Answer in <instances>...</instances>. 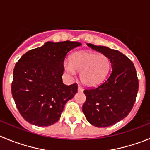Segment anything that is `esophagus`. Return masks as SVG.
I'll return each instance as SVG.
<instances>
[{
    "mask_svg": "<svg viewBox=\"0 0 150 150\" xmlns=\"http://www.w3.org/2000/svg\"><path fill=\"white\" fill-rule=\"evenodd\" d=\"M78 92H83V88H82L81 87H80V86H78Z\"/></svg>",
    "mask_w": 150,
    "mask_h": 150,
    "instance_id": "obj_1",
    "label": "esophagus"
}]
</instances>
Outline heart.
<instances>
[{"mask_svg":"<svg viewBox=\"0 0 150 150\" xmlns=\"http://www.w3.org/2000/svg\"><path fill=\"white\" fill-rule=\"evenodd\" d=\"M66 72L75 75L81 72L82 83L88 87H96L105 79L110 69V62L107 56L89 51H79L71 55L69 60L63 63Z\"/></svg>","mask_w":150,"mask_h":150,"instance_id":"b5f03b06","label":"heart"}]
</instances>
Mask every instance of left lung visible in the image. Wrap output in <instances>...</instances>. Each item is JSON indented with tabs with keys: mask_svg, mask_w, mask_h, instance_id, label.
<instances>
[{
	"mask_svg": "<svg viewBox=\"0 0 150 150\" xmlns=\"http://www.w3.org/2000/svg\"><path fill=\"white\" fill-rule=\"evenodd\" d=\"M87 45L108 57L112 72L96 88L83 91L86 102L82 111L91 125L108 127L122 120L132 110L138 91L137 72L134 63L117 50L90 43Z\"/></svg>",
	"mask_w": 150,
	"mask_h": 150,
	"instance_id": "8db88e82",
	"label": "left lung"
}]
</instances>
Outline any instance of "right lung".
<instances>
[{
  "mask_svg": "<svg viewBox=\"0 0 150 150\" xmlns=\"http://www.w3.org/2000/svg\"><path fill=\"white\" fill-rule=\"evenodd\" d=\"M79 42H47L30 50L13 70L12 95L18 111L27 122L48 126L60 118L65 104L75 96L78 86L62 81L63 62Z\"/></svg>",
  "mask_w": 150,
  "mask_h": 150,
  "instance_id": "1",
  "label": "right lung"
}]
</instances>
